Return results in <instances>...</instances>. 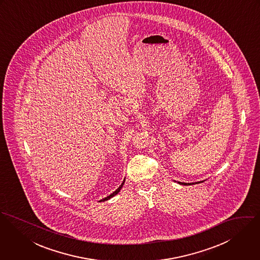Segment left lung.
Masks as SVG:
<instances>
[{"label":"left lung","instance_id":"1","mask_svg":"<svg viewBox=\"0 0 260 260\" xmlns=\"http://www.w3.org/2000/svg\"><path fill=\"white\" fill-rule=\"evenodd\" d=\"M179 184H183V185H191V184H194V182L192 183H185V182H178ZM196 183H200V182H196Z\"/></svg>","mask_w":260,"mask_h":260}]
</instances>
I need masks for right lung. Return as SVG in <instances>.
I'll return each instance as SVG.
<instances>
[{"mask_svg":"<svg viewBox=\"0 0 260 260\" xmlns=\"http://www.w3.org/2000/svg\"><path fill=\"white\" fill-rule=\"evenodd\" d=\"M123 183H124V179H123V181H122V183L119 185V187L116 189V191H114L112 194H110L109 197H107V198H105V199H103V200H101V202H106V201H108V200H110V199H112L113 197H115L116 194H117L118 192H119V190H120V188L122 187V185H123Z\"/></svg>","mask_w":260,"mask_h":260,"instance_id":"add662e5","label":"right lung"}]
</instances>
